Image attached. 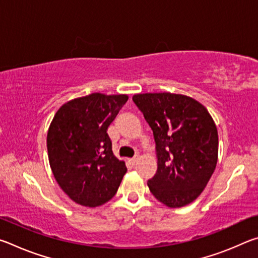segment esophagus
Here are the masks:
<instances>
[{"label":"esophagus","instance_id":"34e87169","mask_svg":"<svg viewBox=\"0 0 258 258\" xmlns=\"http://www.w3.org/2000/svg\"><path fill=\"white\" fill-rule=\"evenodd\" d=\"M138 160H139V158L138 157H134V158H132V159H130V161H131V164L132 165H135L138 163Z\"/></svg>","mask_w":258,"mask_h":258}]
</instances>
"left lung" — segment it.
Here are the masks:
<instances>
[{
    "label": "left lung",
    "instance_id": "obj_1",
    "mask_svg": "<svg viewBox=\"0 0 258 258\" xmlns=\"http://www.w3.org/2000/svg\"><path fill=\"white\" fill-rule=\"evenodd\" d=\"M133 101L154 132L157 172L148 181L150 192L171 208L194 202L215 171L216 125L197 100L174 93H143Z\"/></svg>",
    "mask_w": 258,
    "mask_h": 258
}]
</instances>
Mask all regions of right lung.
<instances>
[{
	"label": "right lung",
	"mask_w": 258,
	"mask_h": 258,
	"mask_svg": "<svg viewBox=\"0 0 258 258\" xmlns=\"http://www.w3.org/2000/svg\"><path fill=\"white\" fill-rule=\"evenodd\" d=\"M128 97L92 93L71 100L55 112L46 147L52 173L73 202L101 206L116 195L125 163L112 154L107 130Z\"/></svg>",
	"instance_id": "add662e5"
}]
</instances>
